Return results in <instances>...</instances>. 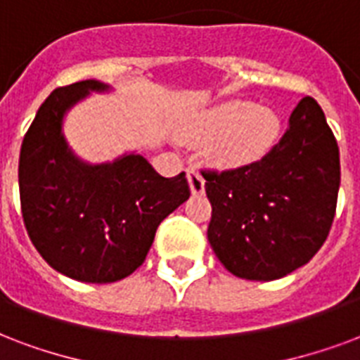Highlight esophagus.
<instances>
[{
  "label": "esophagus",
  "mask_w": 360,
  "mask_h": 360,
  "mask_svg": "<svg viewBox=\"0 0 360 360\" xmlns=\"http://www.w3.org/2000/svg\"><path fill=\"white\" fill-rule=\"evenodd\" d=\"M188 182H190V190L193 195H201L205 193V178L201 176V172L195 167L188 169Z\"/></svg>",
  "instance_id": "obj_1"
}]
</instances>
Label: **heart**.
<instances>
[{"label": "heart", "instance_id": "obj_1", "mask_svg": "<svg viewBox=\"0 0 360 360\" xmlns=\"http://www.w3.org/2000/svg\"><path fill=\"white\" fill-rule=\"evenodd\" d=\"M277 134L279 119L271 110L248 100H228L207 112L191 136L214 139L210 153L218 163L245 165L266 155Z\"/></svg>", "mask_w": 360, "mask_h": 360}]
</instances>
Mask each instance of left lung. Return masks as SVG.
<instances>
[{"mask_svg":"<svg viewBox=\"0 0 360 360\" xmlns=\"http://www.w3.org/2000/svg\"><path fill=\"white\" fill-rule=\"evenodd\" d=\"M212 205L209 243L235 277L275 281L323 247L336 214L340 150L317 104L305 96L283 139L260 161L202 170Z\"/></svg>","mask_w":360,"mask_h":360,"instance_id":"left-lung-1","label":"left lung"}]
</instances>
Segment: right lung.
Instances as JSON below:
<instances>
[{
  "label": "right lung",
  "instance_id": "add662e5",
  "mask_svg": "<svg viewBox=\"0 0 360 360\" xmlns=\"http://www.w3.org/2000/svg\"><path fill=\"white\" fill-rule=\"evenodd\" d=\"M85 79L55 89L22 140L18 186L24 226L43 260L81 283H115L146 260L159 224L190 197L186 174L165 178L129 153L91 165L70 150L62 121L89 94Z\"/></svg>",
  "mask_w": 360,
  "mask_h": 360
}]
</instances>
